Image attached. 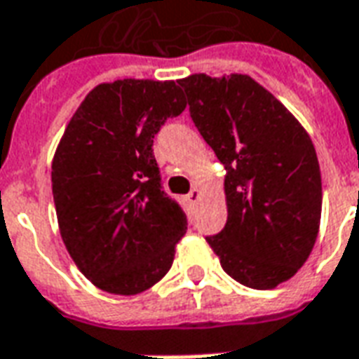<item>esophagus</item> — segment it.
Wrapping results in <instances>:
<instances>
[{"label": "esophagus", "instance_id": "obj_1", "mask_svg": "<svg viewBox=\"0 0 359 359\" xmlns=\"http://www.w3.org/2000/svg\"><path fill=\"white\" fill-rule=\"evenodd\" d=\"M200 198H201V192L198 190V188H192V190H190V194L187 196V200L190 201V203H198V201H200Z\"/></svg>", "mask_w": 359, "mask_h": 359}]
</instances>
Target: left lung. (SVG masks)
<instances>
[{"instance_id":"8db88e82","label":"left lung","mask_w":359,"mask_h":359,"mask_svg":"<svg viewBox=\"0 0 359 359\" xmlns=\"http://www.w3.org/2000/svg\"><path fill=\"white\" fill-rule=\"evenodd\" d=\"M190 116L226 169V226L207 243L230 278L274 289L306 262L321 219V175L306 129L245 74L179 79Z\"/></svg>"}]
</instances>
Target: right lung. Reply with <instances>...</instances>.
Returning a JSON list of instances; mask_svg holds the SVG:
<instances>
[{"mask_svg":"<svg viewBox=\"0 0 359 359\" xmlns=\"http://www.w3.org/2000/svg\"><path fill=\"white\" fill-rule=\"evenodd\" d=\"M187 108L175 81L100 83L53 158L58 230L72 261L112 294L142 293L169 272L187 215L159 187L154 137Z\"/></svg>","mask_w":359,"mask_h":359,"instance_id":"1","label":"right lung"}]
</instances>
